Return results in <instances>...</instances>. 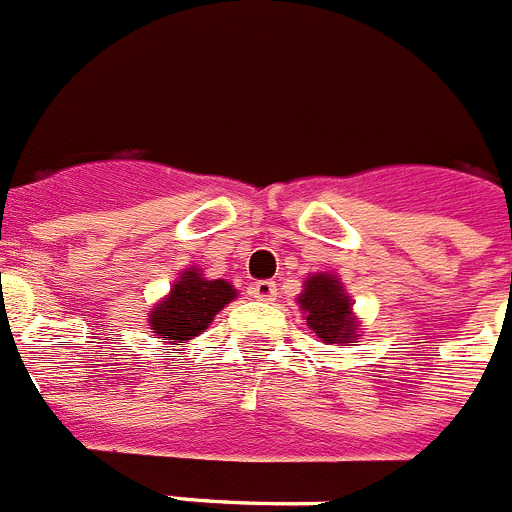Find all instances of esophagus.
Here are the masks:
<instances>
[{
	"label": "esophagus",
	"mask_w": 512,
	"mask_h": 512,
	"mask_svg": "<svg viewBox=\"0 0 512 512\" xmlns=\"http://www.w3.org/2000/svg\"><path fill=\"white\" fill-rule=\"evenodd\" d=\"M250 293H252V299L257 301H273L275 293H278V286H275L273 281H257L252 283Z\"/></svg>",
	"instance_id": "1"
}]
</instances>
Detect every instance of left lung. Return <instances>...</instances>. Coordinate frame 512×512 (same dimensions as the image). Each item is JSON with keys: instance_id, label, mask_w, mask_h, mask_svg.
<instances>
[{"instance_id": "1", "label": "left lung", "mask_w": 512, "mask_h": 512, "mask_svg": "<svg viewBox=\"0 0 512 512\" xmlns=\"http://www.w3.org/2000/svg\"><path fill=\"white\" fill-rule=\"evenodd\" d=\"M299 304L306 314V324L324 342H348L350 337H358L350 319L348 296L342 293V283L332 275H311L299 296Z\"/></svg>"}]
</instances>
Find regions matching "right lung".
<instances>
[{
    "label": "right lung",
    "mask_w": 512,
    "mask_h": 512,
    "mask_svg": "<svg viewBox=\"0 0 512 512\" xmlns=\"http://www.w3.org/2000/svg\"><path fill=\"white\" fill-rule=\"evenodd\" d=\"M237 296L226 281H206L198 268L182 273L172 293L151 311V330L172 342L201 335L211 319Z\"/></svg>",
    "instance_id": "1"
}]
</instances>
